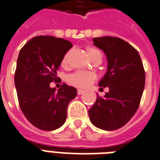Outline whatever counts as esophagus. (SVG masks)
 I'll return each mask as SVG.
<instances>
[{
    "mask_svg": "<svg viewBox=\"0 0 160 160\" xmlns=\"http://www.w3.org/2000/svg\"><path fill=\"white\" fill-rule=\"evenodd\" d=\"M84 92V90H82V89H78V95H81V94H82Z\"/></svg>",
    "mask_w": 160,
    "mask_h": 160,
    "instance_id": "esophagus-1",
    "label": "esophagus"
}]
</instances>
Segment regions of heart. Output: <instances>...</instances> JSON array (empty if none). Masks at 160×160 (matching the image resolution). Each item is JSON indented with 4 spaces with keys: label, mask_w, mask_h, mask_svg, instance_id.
<instances>
[{
    "label": "heart",
    "mask_w": 160,
    "mask_h": 160,
    "mask_svg": "<svg viewBox=\"0 0 160 160\" xmlns=\"http://www.w3.org/2000/svg\"><path fill=\"white\" fill-rule=\"evenodd\" d=\"M88 52L89 57L91 58H94L95 56L98 55L102 56L101 52L95 48H88ZM68 54H66L63 57L62 60V66H66L67 63H68ZM94 79H95V75L93 73L83 71L75 72L70 74L68 77V81L71 84H72L73 86L78 87V88L88 87L92 82L93 81Z\"/></svg>",
    "instance_id": "heart-1"
}]
</instances>
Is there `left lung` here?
<instances>
[{"mask_svg": "<svg viewBox=\"0 0 160 160\" xmlns=\"http://www.w3.org/2000/svg\"><path fill=\"white\" fill-rule=\"evenodd\" d=\"M104 52L108 70L99 87L109 88L104 97L97 96L88 110L92 123L103 130L120 128L138 110L145 85V72L138 51L127 42L114 37L92 39Z\"/></svg>", "mask_w": 160, "mask_h": 160, "instance_id": "1", "label": "left lung"}]
</instances>
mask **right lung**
<instances>
[{"mask_svg": "<svg viewBox=\"0 0 160 160\" xmlns=\"http://www.w3.org/2000/svg\"><path fill=\"white\" fill-rule=\"evenodd\" d=\"M72 47L62 38L38 36L20 51L15 72L18 102L27 119L39 129L60 128L66 121L69 102L77 96V89L66 83L58 91L49 86Z\"/></svg>", "mask_w": 160, "mask_h": 160, "instance_id": "add662e5", "label": "right lung"}]
</instances>
